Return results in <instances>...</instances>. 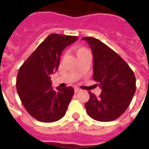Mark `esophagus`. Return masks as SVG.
<instances>
[{"mask_svg":"<svg viewBox=\"0 0 149 149\" xmlns=\"http://www.w3.org/2000/svg\"><path fill=\"white\" fill-rule=\"evenodd\" d=\"M79 91H80V90H79V88H77V87H75V88H74L75 93H78V92H79Z\"/></svg>","mask_w":149,"mask_h":149,"instance_id":"34e87169","label":"esophagus"}]
</instances>
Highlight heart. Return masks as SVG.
I'll return each mask as SVG.
<instances>
[{"mask_svg": "<svg viewBox=\"0 0 149 149\" xmlns=\"http://www.w3.org/2000/svg\"><path fill=\"white\" fill-rule=\"evenodd\" d=\"M84 51H86V50L84 48L79 47V48H78V49H77V53L79 54V53H80V52H84Z\"/></svg>", "mask_w": 149, "mask_h": 149, "instance_id": "heart-1", "label": "heart"}]
</instances>
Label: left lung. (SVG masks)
<instances>
[{"label":"left lung","instance_id":"left-lung-1","mask_svg":"<svg viewBox=\"0 0 149 149\" xmlns=\"http://www.w3.org/2000/svg\"><path fill=\"white\" fill-rule=\"evenodd\" d=\"M93 57V79L97 82L101 93L97 97L89 91L90 100L85 104L86 112L98 121L118 118L129 106L135 93V76L118 54L104 43L92 37H84Z\"/></svg>","mask_w":149,"mask_h":149}]
</instances>
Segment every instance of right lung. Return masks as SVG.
I'll return each instance as SVG.
<instances>
[{"label": "right lung", "mask_w": 149, "mask_h": 149, "mask_svg": "<svg viewBox=\"0 0 149 149\" xmlns=\"http://www.w3.org/2000/svg\"><path fill=\"white\" fill-rule=\"evenodd\" d=\"M78 39L77 36L51 34L20 67L16 88L26 111L42 122L63 118L74 94V89L52 88L51 75L59 65L62 52Z\"/></svg>", "instance_id": "add662e5"}]
</instances>
